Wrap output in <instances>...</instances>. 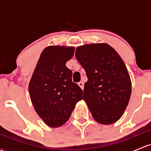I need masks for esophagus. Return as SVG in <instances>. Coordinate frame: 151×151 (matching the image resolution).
Segmentation results:
<instances>
[{
	"label": "esophagus",
	"instance_id": "34e87169",
	"mask_svg": "<svg viewBox=\"0 0 151 151\" xmlns=\"http://www.w3.org/2000/svg\"><path fill=\"white\" fill-rule=\"evenodd\" d=\"M78 85L80 87L82 90H83V89H84V83H83V82H78Z\"/></svg>",
	"mask_w": 151,
	"mask_h": 151
}]
</instances>
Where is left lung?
Masks as SVG:
<instances>
[{
  "label": "left lung",
  "instance_id": "left-lung-1",
  "mask_svg": "<svg viewBox=\"0 0 151 151\" xmlns=\"http://www.w3.org/2000/svg\"><path fill=\"white\" fill-rule=\"evenodd\" d=\"M75 56L88 77L84 100L93 117L102 124L115 123L123 115L132 93L131 80L123 60L106 43L77 47Z\"/></svg>",
  "mask_w": 151,
  "mask_h": 151
}]
</instances>
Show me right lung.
Listing matches in <instances>:
<instances>
[{
  "instance_id": "obj_1",
  "label": "right lung",
  "mask_w": 151,
  "mask_h": 151,
  "mask_svg": "<svg viewBox=\"0 0 151 151\" xmlns=\"http://www.w3.org/2000/svg\"><path fill=\"white\" fill-rule=\"evenodd\" d=\"M74 53V47H46L30 80L29 93L35 110L50 127L64 124L82 100V90L72 82V71L66 66Z\"/></svg>"
}]
</instances>
